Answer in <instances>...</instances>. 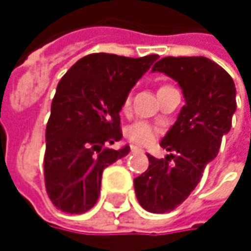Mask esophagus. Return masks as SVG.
I'll return each instance as SVG.
<instances>
[{"mask_svg": "<svg viewBox=\"0 0 251 251\" xmlns=\"http://www.w3.org/2000/svg\"><path fill=\"white\" fill-rule=\"evenodd\" d=\"M130 151H132V152H136V151H139V148L135 147V145H130Z\"/></svg>", "mask_w": 251, "mask_h": 251, "instance_id": "34e87169", "label": "esophagus"}]
</instances>
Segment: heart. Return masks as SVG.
<instances>
[{
  "label": "heart",
  "mask_w": 251,
  "mask_h": 251,
  "mask_svg": "<svg viewBox=\"0 0 251 251\" xmlns=\"http://www.w3.org/2000/svg\"><path fill=\"white\" fill-rule=\"evenodd\" d=\"M125 109L129 107V99L125 101ZM158 133V129L155 126H152L148 122H135L133 125H130L126 129V136L133 142V144H139V145H148L151 144L155 136Z\"/></svg>",
  "instance_id": "1"
}]
</instances>
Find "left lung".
<instances>
[{"label": "left lung", "instance_id": "8db88e82", "mask_svg": "<svg viewBox=\"0 0 251 251\" xmlns=\"http://www.w3.org/2000/svg\"><path fill=\"white\" fill-rule=\"evenodd\" d=\"M152 73L177 81L184 106L160 142L170 155L158 160L147 154L150 166L133 178V186L145 211L166 214L187 199L217 157L237 109L235 84L224 68L203 56H167L152 67Z\"/></svg>", "mask_w": 251, "mask_h": 251}]
</instances>
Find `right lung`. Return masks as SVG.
I'll return each instance as SVG.
<instances>
[{"instance_id": "1", "label": "right lung", "mask_w": 251, "mask_h": 251, "mask_svg": "<svg viewBox=\"0 0 251 251\" xmlns=\"http://www.w3.org/2000/svg\"><path fill=\"white\" fill-rule=\"evenodd\" d=\"M157 59L158 55L91 53L61 78L46 125L43 160L46 192L58 209L84 214L96 205L103 170L130 151L129 145H104L122 139L119 113L129 91Z\"/></svg>"}]
</instances>
